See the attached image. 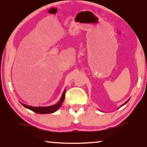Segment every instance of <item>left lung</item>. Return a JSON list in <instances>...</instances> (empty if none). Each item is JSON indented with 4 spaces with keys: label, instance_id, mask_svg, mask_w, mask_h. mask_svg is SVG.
I'll use <instances>...</instances> for the list:
<instances>
[{
    "label": "left lung",
    "instance_id": "8db88e82",
    "mask_svg": "<svg viewBox=\"0 0 147 147\" xmlns=\"http://www.w3.org/2000/svg\"><path fill=\"white\" fill-rule=\"evenodd\" d=\"M129 100H130V99H128V100H127V101H126V102H125V103H124V104H122V106H120V107H122V106H124V105H125V104H126V103H127V102H128V101H129Z\"/></svg>",
    "mask_w": 147,
    "mask_h": 147
}]
</instances>
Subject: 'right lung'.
Listing matches in <instances>:
<instances>
[{
  "label": "right lung",
  "mask_w": 147,
  "mask_h": 147,
  "mask_svg": "<svg viewBox=\"0 0 147 147\" xmlns=\"http://www.w3.org/2000/svg\"><path fill=\"white\" fill-rule=\"evenodd\" d=\"M65 89L64 90V91L62 94V96L61 98L59 101L57 102V103L52 106H37V107H35V106H28L26 105L25 104L21 103V104L23 105L24 107L26 108H28V109L32 110L34 112H36V113L38 114H50V113H53L55 111L59 109V108L61 107L62 103H63L64 100H65Z\"/></svg>",
  "instance_id": "right-lung-1"
}]
</instances>
